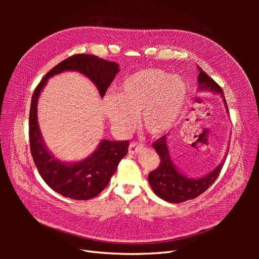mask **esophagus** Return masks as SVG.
Masks as SVG:
<instances>
[{"label": "esophagus", "instance_id": "esophagus-1", "mask_svg": "<svg viewBox=\"0 0 259 259\" xmlns=\"http://www.w3.org/2000/svg\"><path fill=\"white\" fill-rule=\"evenodd\" d=\"M142 145L140 144H138V143H136V142H133V143H131V145H130V147H128V152L130 153H137L140 149H142Z\"/></svg>", "mask_w": 259, "mask_h": 259}]
</instances>
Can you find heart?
<instances>
[{"label":"heart","mask_w":259,"mask_h":259,"mask_svg":"<svg viewBox=\"0 0 259 259\" xmlns=\"http://www.w3.org/2000/svg\"><path fill=\"white\" fill-rule=\"evenodd\" d=\"M187 98L184 81L160 69H144L125 79L115 96L104 101V112L113 126L126 133L135 116L152 136L165 134L182 115Z\"/></svg>","instance_id":"b5f03b06"}]
</instances>
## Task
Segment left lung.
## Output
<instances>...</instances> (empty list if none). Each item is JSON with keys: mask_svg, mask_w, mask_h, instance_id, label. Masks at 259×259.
Returning a JSON list of instances; mask_svg holds the SVG:
<instances>
[{"mask_svg": "<svg viewBox=\"0 0 259 259\" xmlns=\"http://www.w3.org/2000/svg\"><path fill=\"white\" fill-rule=\"evenodd\" d=\"M199 90L221 95L224 98L226 109L228 111V106H227L226 99L224 97V91L221 86L211 77H209L201 68H199ZM152 147L155 149L156 153L159 154L161 161L159 167L149 173V184H150L152 190L159 198L170 203H182L187 200L198 198L200 194L206 191L214 184L225 163L224 159V161L214 170H211L205 176L200 178H189L180 173L171 162L168 153L166 135L162 136L154 142Z\"/></svg>", "mask_w": 259, "mask_h": 259, "instance_id": "8db88e82", "label": "left lung"}]
</instances>
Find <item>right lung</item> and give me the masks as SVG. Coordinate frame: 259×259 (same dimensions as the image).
<instances>
[{
  "mask_svg": "<svg viewBox=\"0 0 259 259\" xmlns=\"http://www.w3.org/2000/svg\"><path fill=\"white\" fill-rule=\"evenodd\" d=\"M64 71H77L96 85L101 97L120 71L119 65L89 54H76L62 60L38 83L31 99L29 114L30 150L35 166L44 182L54 191L73 200L97 197L110 182L120 161L127 153L128 140H101L97 150L75 163L58 161L48 150L37 123V100L50 77Z\"/></svg>",
  "mask_w": 259,
  "mask_h": 259,
  "instance_id": "1",
  "label": "right lung"
}]
</instances>
